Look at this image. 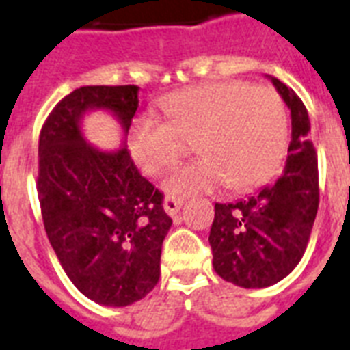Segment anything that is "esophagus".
Segmentation results:
<instances>
[{"instance_id": "34e87169", "label": "esophagus", "mask_w": 350, "mask_h": 350, "mask_svg": "<svg viewBox=\"0 0 350 350\" xmlns=\"http://www.w3.org/2000/svg\"><path fill=\"white\" fill-rule=\"evenodd\" d=\"M182 206H183V198H180V196H172V195L165 196L163 208H165V211H167L170 217H174V215L180 211V208H182Z\"/></svg>"}]
</instances>
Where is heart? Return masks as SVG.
Returning a JSON list of instances; mask_svg holds the SVG:
<instances>
[{"label":"heart","mask_w":350,"mask_h":350,"mask_svg":"<svg viewBox=\"0 0 350 350\" xmlns=\"http://www.w3.org/2000/svg\"><path fill=\"white\" fill-rule=\"evenodd\" d=\"M167 120L142 116L131 129V154L146 176H159L189 152L200 159L168 178L172 195L226 185L235 193L258 189L276 174L287 148V115L280 96L245 81L204 83L165 96Z\"/></svg>","instance_id":"heart-1"}]
</instances>
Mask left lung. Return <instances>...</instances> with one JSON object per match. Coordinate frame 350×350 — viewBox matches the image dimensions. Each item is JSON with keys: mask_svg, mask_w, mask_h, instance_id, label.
<instances>
[{"mask_svg": "<svg viewBox=\"0 0 350 350\" xmlns=\"http://www.w3.org/2000/svg\"><path fill=\"white\" fill-rule=\"evenodd\" d=\"M271 81L291 111L286 167L248 200L215 204L209 232L215 273L239 287H269L286 278L304 256L319 208L317 152L306 105L280 79Z\"/></svg>", "mask_w": 350, "mask_h": 350, "instance_id": "obj_1", "label": "left lung"}]
</instances>
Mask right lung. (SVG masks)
I'll return each mask as SVG.
<instances>
[{
	"label": "right lung",
	"instance_id": "add662e5",
	"mask_svg": "<svg viewBox=\"0 0 350 350\" xmlns=\"http://www.w3.org/2000/svg\"><path fill=\"white\" fill-rule=\"evenodd\" d=\"M137 90L79 87L53 107L38 137L37 193L48 239L72 284L105 306H128L154 289L172 224L163 193L139 172L129 150L105 154L79 131L83 113L100 107L128 133Z\"/></svg>",
	"mask_w": 350,
	"mask_h": 350
}]
</instances>
